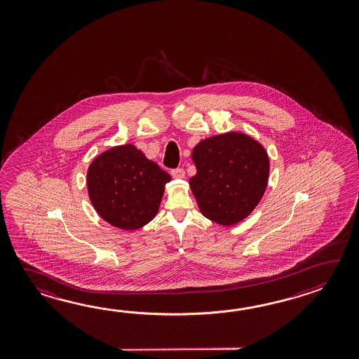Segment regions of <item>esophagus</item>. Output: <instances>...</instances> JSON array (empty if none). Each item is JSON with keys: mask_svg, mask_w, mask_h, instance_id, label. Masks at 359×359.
Returning <instances> with one entry per match:
<instances>
[{"mask_svg": "<svg viewBox=\"0 0 359 359\" xmlns=\"http://www.w3.org/2000/svg\"><path fill=\"white\" fill-rule=\"evenodd\" d=\"M170 175H172V177H173V178H177V180H181V178H183V177H184V170H183L182 168L173 169V170L170 172Z\"/></svg>", "mask_w": 359, "mask_h": 359, "instance_id": "34e87169", "label": "esophagus"}]
</instances>
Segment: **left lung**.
Instances as JSON below:
<instances>
[{"instance_id": "8db88e82", "label": "left lung", "mask_w": 359, "mask_h": 359, "mask_svg": "<svg viewBox=\"0 0 359 359\" xmlns=\"http://www.w3.org/2000/svg\"><path fill=\"white\" fill-rule=\"evenodd\" d=\"M191 158L196 175L189 184L204 217L232 226L252 214L269 177V158L259 141L229 130L201 140Z\"/></svg>"}]
</instances>
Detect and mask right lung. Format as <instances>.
<instances>
[{"mask_svg":"<svg viewBox=\"0 0 359 359\" xmlns=\"http://www.w3.org/2000/svg\"><path fill=\"white\" fill-rule=\"evenodd\" d=\"M172 178L133 144L113 146L87 169V191L100 217L116 229L135 231L159 212Z\"/></svg>","mask_w":359,"mask_h":359,"instance_id":"1","label":"right lung"}]
</instances>
